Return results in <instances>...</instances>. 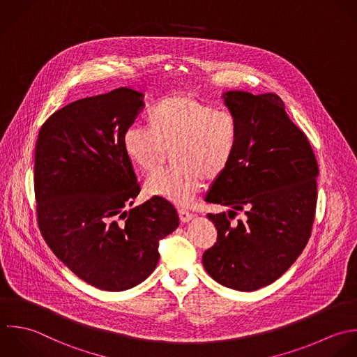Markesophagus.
<instances>
[{"label":"esophagus","instance_id":"obj_1","mask_svg":"<svg viewBox=\"0 0 357 357\" xmlns=\"http://www.w3.org/2000/svg\"><path fill=\"white\" fill-rule=\"evenodd\" d=\"M178 214H179V220H181L182 222H189V221L195 217L192 213H189L188 210H183V208H179V210H178Z\"/></svg>","mask_w":357,"mask_h":357}]
</instances>
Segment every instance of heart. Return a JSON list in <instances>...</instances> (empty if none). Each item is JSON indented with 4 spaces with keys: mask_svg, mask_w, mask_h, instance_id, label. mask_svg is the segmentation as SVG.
<instances>
[{
    "mask_svg": "<svg viewBox=\"0 0 357 357\" xmlns=\"http://www.w3.org/2000/svg\"><path fill=\"white\" fill-rule=\"evenodd\" d=\"M146 128L126 129L122 150L144 174L157 171L172 150L176 167L151 175L144 190L178 206L195 197L203 178L213 181L227 171L239 142V123L231 111L185 93L161 98L149 111Z\"/></svg>",
    "mask_w": 357,
    "mask_h": 357,
    "instance_id": "obj_1",
    "label": "heart"
}]
</instances>
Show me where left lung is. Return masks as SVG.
<instances>
[{
    "instance_id": "1",
    "label": "left lung",
    "mask_w": 357,
    "mask_h": 357,
    "mask_svg": "<svg viewBox=\"0 0 357 357\" xmlns=\"http://www.w3.org/2000/svg\"><path fill=\"white\" fill-rule=\"evenodd\" d=\"M222 97L238 119L239 142L231 165L206 196L229 211L207 214L217 242L204 252L203 266L221 285L252 292L277 281L306 248L319 165L277 94L235 90ZM239 211L244 218L232 223Z\"/></svg>"
}]
</instances>
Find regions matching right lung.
Listing matches in <instances>:
<instances>
[{
  "label": "right lung",
  "mask_w": 357,
  "mask_h": 357,
  "mask_svg": "<svg viewBox=\"0 0 357 357\" xmlns=\"http://www.w3.org/2000/svg\"><path fill=\"white\" fill-rule=\"evenodd\" d=\"M143 93L119 87L73 101L41 126L34 151L40 232L84 282L130 289L157 267L158 243L179 225L160 197L126 210L140 193L122 136L143 109Z\"/></svg>",
  "instance_id": "right-lung-1"
}]
</instances>
